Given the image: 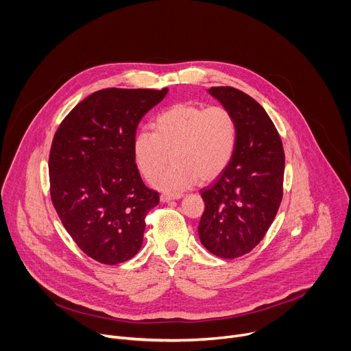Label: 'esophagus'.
Instances as JSON below:
<instances>
[{
	"label": "esophagus",
	"mask_w": 351,
	"mask_h": 351,
	"mask_svg": "<svg viewBox=\"0 0 351 351\" xmlns=\"http://www.w3.org/2000/svg\"><path fill=\"white\" fill-rule=\"evenodd\" d=\"M183 194L182 193H162L161 194V202L168 203L171 199H179Z\"/></svg>",
	"instance_id": "1"
}]
</instances>
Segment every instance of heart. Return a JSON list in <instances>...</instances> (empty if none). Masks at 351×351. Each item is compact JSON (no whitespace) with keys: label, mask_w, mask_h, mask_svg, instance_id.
<instances>
[{"label":"heart","mask_w":351,"mask_h":351,"mask_svg":"<svg viewBox=\"0 0 351 351\" xmlns=\"http://www.w3.org/2000/svg\"><path fill=\"white\" fill-rule=\"evenodd\" d=\"M237 144V123L223 106L175 104L154 121V133L141 129L133 138V157L140 173L152 182L166 167L170 156L176 165L156 180L162 190H183L217 179L230 164Z\"/></svg>","instance_id":"b5f03b06"}]
</instances>
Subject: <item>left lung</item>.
<instances>
[{
  "mask_svg": "<svg viewBox=\"0 0 351 351\" xmlns=\"http://www.w3.org/2000/svg\"><path fill=\"white\" fill-rule=\"evenodd\" d=\"M208 91L233 114L237 144L228 168L199 190L206 208L198 236L210 253L232 260L252 252L276 217L285 152L274 122L253 97L230 86Z\"/></svg>",
  "mask_w": 351,
  "mask_h": 351,
  "instance_id": "1",
  "label": "left lung"
}]
</instances>
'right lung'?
<instances>
[{
    "label": "right lung",
    "mask_w": 351,
    "mask_h": 351,
    "mask_svg": "<svg viewBox=\"0 0 351 351\" xmlns=\"http://www.w3.org/2000/svg\"><path fill=\"white\" fill-rule=\"evenodd\" d=\"M168 88H103L61 122L48 160L53 206L73 241L90 258L115 265L141 247L145 217L158 206L133 157L141 118Z\"/></svg>",
    "instance_id": "right-lung-1"
}]
</instances>
